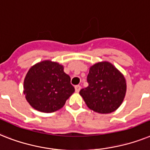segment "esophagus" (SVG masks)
<instances>
[{
  "label": "esophagus",
  "instance_id": "1",
  "mask_svg": "<svg viewBox=\"0 0 150 150\" xmlns=\"http://www.w3.org/2000/svg\"><path fill=\"white\" fill-rule=\"evenodd\" d=\"M75 92H79V91H80V89H81V86H79V85H78V86H75Z\"/></svg>",
  "mask_w": 150,
  "mask_h": 150
}]
</instances>
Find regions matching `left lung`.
<instances>
[{
    "label": "left lung",
    "mask_w": 150,
    "mask_h": 150,
    "mask_svg": "<svg viewBox=\"0 0 150 150\" xmlns=\"http://www.w3.org/2000/svg\"><path fill=\"white\" fill-rule=\"evenodd\" d=\"M88 87L79 92L87 106L98 113H110L120 106L126 92L125 78L107 62L95 64L87 76Z\"/></svg>",
    "instance_id": "obj_1"
}]
</instances>
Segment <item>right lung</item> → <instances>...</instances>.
Segmentation results:
<instances>
[{"label":"right lung","instance_id":"obj_1","mask_svg":"<svg viewBox=\"0 0 150 150\" xmlns=\"http://www.w3.org/2000/svg\"><path fill=\"white\" fill-rule=\"evenodd\" d=\"M63 66L51 61L38 63L27 73L24 93L28 103L42 112H53L64 106L75 92L71 78Z\"/></svg>","mask_w":150,"mask_h":150}]
</instances>
